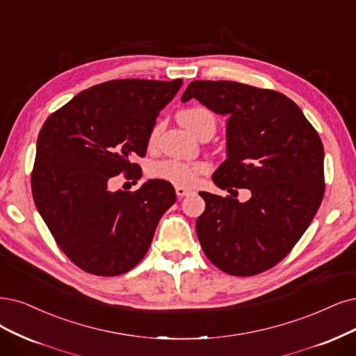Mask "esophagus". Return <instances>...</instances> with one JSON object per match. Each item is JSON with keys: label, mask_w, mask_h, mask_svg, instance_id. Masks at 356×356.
I'll return each mask as SVG.
<instances>
[{"label": "esophagus", "mask_w": 356, "mask_h": 356, "mask_svg": "<svg viewBox=\"0 0 356 356\" xmlns=\"http://www.w3.org/2000/svg\"><path fill=\"white\" fill-rule=\"evenodd\" d=\"M191 192H192V191H191V189H186V188H180V186H177V188H176V193H177L179 198H183V196L189 195Z\"/></svg>", "instance_id": "obj_1"}]
</instances>
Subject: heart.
Wrapping results in <instances>:
<instances>
[{"mask_svg":"<svg viewBox=\"0 0 356 356\" xmlns=\"http://www.w3.org/2000/svg\"><path fill=\"white\" fill-rule=\"evenodd\" d=\"M177 118L183 126L193 134L202 120H205V118H214V117L205 108H189L185 111H180ZM155 136H156V129L152 130L149 140L154 142ZM209 170H211V165L205 161L185 163L179 160H161L152 164L149 173L154 179H161L175 186L193 188L196 183H198L200 176L207 175Z\"/></svg>","mask_w":356,"mask_h":356,"instance_id":"b5f03b06","label":"heart"}]
</instances>
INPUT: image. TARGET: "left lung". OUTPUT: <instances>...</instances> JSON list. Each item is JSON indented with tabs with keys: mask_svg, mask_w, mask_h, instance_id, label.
<instances>
[{
	"mask_svg": "<svg viewBox=\"0 0 356 356\" xmlns=\"http://www.w3.org/2000/svg\"><path fill=\"white\" fill-rule=\"evenodd\" d=\"M198 99L227 115V158L213 175L220 189L248 188L251 200L200 192L196 234L221 271L255 275L282 261L305 233L324 195V148L298 105L280 92L229 81H193ZM233 195V193H232Z\"/></svg>",
	"mask_w": 356,
	"mask_h": 356,
	"instance_id": "8db88e82",
	"label": "left lung"
}]
</instances>
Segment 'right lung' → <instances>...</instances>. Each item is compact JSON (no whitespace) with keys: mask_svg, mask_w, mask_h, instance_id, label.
<instances>
[{"mask_svg":"<svg viewBox=\"0 0 356 356\" xmlns=\"http://www.w3.org/2000/svg\"><path fill=\"white\" fill-rule=\"evenodd\" d=\"M183 85L123 79L92 86L52 113L39 131L32 195L61 251L97 275H118L148 252L158 221L176 202L171 183L148 180L135 192L108 191L131 156H143L155 118Z\"/></svg>","mask_w":356,"mask_h":356,"instance_id":"right-lung-1","label":"right lung"}]
</instances>
